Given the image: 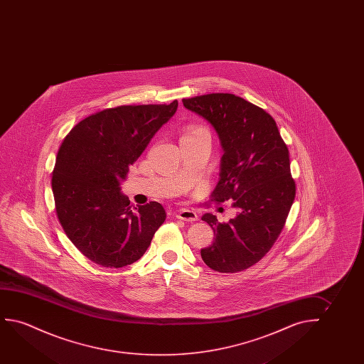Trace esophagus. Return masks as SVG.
I'll return each mask as SVG.
<instances>
[{
  "label": "esophagus",
  "mask_w": 364,
  "mask_h": 364,
  "mask_svg": "<svg viewBox=\"0 0 364 364\" xmlns=\"http://www.w3.org/2000/svg\"><path fill=\"white\" fill-rule=\"evenodd\" d=\"M176 218L180 220H184V221H188V223H194V221H198V215L193 210L188 209H181L179 213L176 214Z\"/></svg>",
  "instance_id": "esophagus-1"
}]
</instances>
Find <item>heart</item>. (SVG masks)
<instances>
[{
    "mask_svg": "<svg viewBox=\"0 0 364 364\" xmlns=\"http://www.w3.org/2000/svg\"><path fill=\"white\" fill-rule=\"evenodd\" d=\"M198 132H208V130L205 129L204 127H200V125H193V127H190V128H188V129L185 130L184 135L193 134V133H198Z\"/></svg>",
    "mask_w": 364,
    "mask_h": 364,
    "instance_id": "obj_1",
    "label": "heart"
}]
</instances>
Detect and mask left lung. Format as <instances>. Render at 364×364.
<instances>
[{"instance_id":"1","label":"left lung","mask_w":364,"mask_h":364,"mask_svg":"<svg viewBox=\"0 0 364 364\" xmlns=\"http://www.w3.org/2000/svg\"><path fill=\"white\" fill-rule=\"evenodd\" d=\"M186 109L208 120L224 155L211 198L232 200L239 211L229 223L203 215L214 230L213 244L201 249L210 269L235 274L257 264L279 239L296 196L289 148L274 118L257 105L230 93L183 100Z\"/></svg>"}]
</instances>
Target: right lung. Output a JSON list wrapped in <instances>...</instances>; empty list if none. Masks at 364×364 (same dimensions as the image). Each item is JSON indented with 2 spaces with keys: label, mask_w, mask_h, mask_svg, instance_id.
<instances>
[{
  "label": "right lung",
  "mask_w": 364,
  "mask_h": 364,
  "mask_svg": "<svg viewBox=\"0 0 364 364\" xmlns=\"http://www.w3.org/2000/svg\"><path fill=\"white\" fill-rule=\"evenodd\" d=\"M176 109L178 100L107 108L80 120L62 141L52 174L55 213L92 262L110 269L133 264L164 223L159 203L132 208L119 185Z\"/></svg>",
  "instance_id": "obj_1"
}]
</instances>
